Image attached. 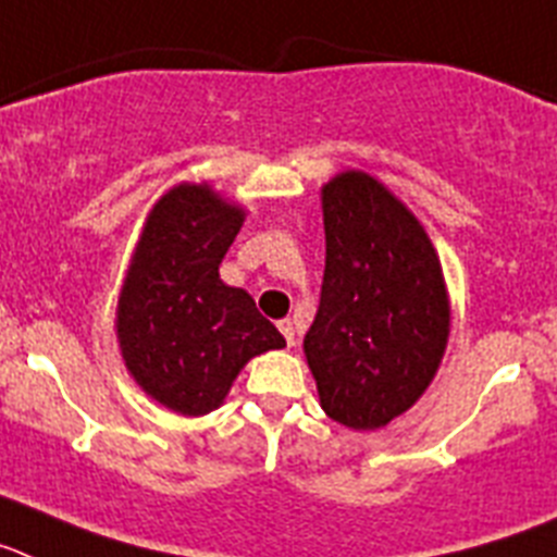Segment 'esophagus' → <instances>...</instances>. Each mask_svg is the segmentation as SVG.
I'll return each mask as SVG.
<instances>
[{"label":"esophagus","instance_id":"obj_1","mask_svg":"<svg viewBox=\"0 0 557 557\" xmlns=\"http://www.w3.org/2000/svg\"><path fill=\"white\" fill-rule=\"evenodd\" d=\"M277 327H280V333L285 336V342H288V345H294V322H292V319H280Z\"/></svg>","mask_w":557,"mask_h":557}]
</instances>
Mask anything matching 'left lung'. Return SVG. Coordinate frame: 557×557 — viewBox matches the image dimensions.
<instances>
[{
	"mask_svg": "<svg viewBox=\"0 0 557 557\" xmlns=\"http://www.w3.org/2000/svg\"><path fill=\"white\" fill-rule=\"evenodd\" d=\"M325 277L306 359L327 418L381 429L423 395L448 338L434 246L375 178L347 171L322 187Z\"/></svg>",
	"mask_w": 557,
	"mask_h": 557,
	"instance_id": "1",
	"label": "left lung"
}]
</instances>
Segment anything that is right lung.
Returning <instances> with one entry per match:
<instances>
[{
	"mask_svg": "<svg viewBox=\"0 0 557 557\" xmlns=\"http://www.w3.org/2000/svg\"><path fill=\"white\" fill-rule=\"evenodd\" d=\"M244 210L207 185H178L153 207L117 308L125 367L159 404L207 414L240 367L285 347L244 288L221 283L219 265Z\"/></svg>",
	"mask_w": 557,
	"mask_h": 557,
	"instance_id": "right-lung-1",
	"label": "right lung"
}]
</instances>
